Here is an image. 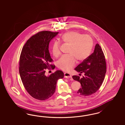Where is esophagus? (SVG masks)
I'll use <instances>...</instances> for the list:
<instances>
[{
  "label": "esophagus",
  "instance_id": "1",
  "mask_svg": "<svg viewBox=\"0 0 125 125\" xmlns=\"http://www.w3.org/2000/svg\"><path fill=\"white\" fill-rule=\"evenodd\" d=\"M64 76L65 78H72V75L67 72H65L64 73Z\"/></svg>",
  "mask_w": 125,
  "mask_h": 125
}]
</instances>
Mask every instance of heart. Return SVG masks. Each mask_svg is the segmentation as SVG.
<instances>
[{
  "label": "heart",
  "mask_w": 125,
  "mask_h": 125,
  "mask_svg": "<svg viewBox=\"0 0 125 125\" xmlns=\"http://www.w3.org/2000/svg\"><path fill=\"white\" fill-rule=\"evenodd\" d=\"M63 42L70 44L69 54L62 56L57 62V65L61 69L68 71L76 64V60L83 61L90 54L93 47V40L88 35H83L77 31H68L61 37ZM60 42L55 41L51 47V51L54 57L61 53Z\"/></svg>",
  "instance_id": "b5f03b06"
}]
</instances>
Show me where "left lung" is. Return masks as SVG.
Segmentation results:
<instances>
[{
	"mask_svg": "<svg viewBox=\"0 0 125 125\" xmlns=\"http://www.w3.org/2000/svg\"><path fill=\"white\" fill-rule=\"evenodd\" d=\"M75 70L80 73H84V76L81 78L79 76H72L73 79L81 83L82 87L77 92L78 94L88 96L98 90L104 79L106 72L105 56L98 43L96 44L94 53Z\"/></svg>",
	"mask_w": 125,
	"mask_h": 125,
	"instance_id": "1",
	"label": "left lung"
}]
</instances>
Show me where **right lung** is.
Listing matches in <instances>:
<instances>
[{"label": "right lung", "instance_id": "add662e5", "mask_svg": "<svg viewBox=\"0 0 125 125\" xmlns=\"http://www.w3.org/2000/svg\"><path fill=\"white\" fill-rule=\"evenodd\" d=\"M59 32L44 31L31 37L24 45L19 61V73L24 87L33 98L45 100L55 91L58 80L64 77V73L58 70L46 76V70L54 69L50 64L49 46L51 40Z\"/></svg>", "mask_w": 125, "mask_h": 125}]
</instances>
